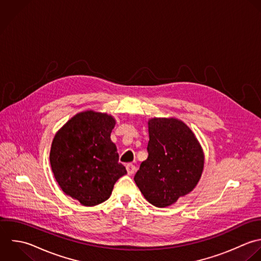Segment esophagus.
<instances>
[{
  "label": "esophagus",
  "mask_w": 261,
  "mask_h": 261,
  "mask_svg": "<svg viewBox=\"0 0 261 261\" xmlns=\"http://www.w3.org/2000/svg\"><path fill=\"white\" fill-rule=\"evenodd\" d=\"M126 170H127V173H128V175H133L134 173H135V171H136V168H135V166L134 165H132V164H127L126 165Z\"/></svg>",
  "instance_id": "1"
}]
</instances>
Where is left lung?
<instances>
[{
  "label": "left lung",
  "instance_id": "obj_1",
  "mask_svg": "<svg viewBox=\"0 0 261 261\" xmlns=\"http://www.w3.org/2000/svg\"><path fill=\"white\" fill-rule=\"evenodd\" d=\"M148 133V158L141 163L134 181L149 203L166 207L195 188L204 155L194 133L178 119H150Z\"/></svg>",
  "mask_w": 261,
  "mask_h": 261
}]
</instances>
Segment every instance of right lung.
<instances>
[{
	"instance_id": "1",
	"label": "right lung",
	"mask_w": 261,
	"mask_h": 261,
	"mask_svg": "<svg viewBox=\"0 0 261 261\" xmlns=\"http://www.w3.org/2000/svg\"><path fill=\"white\" fill-rule=\"evenodd\" d=\"M115 125L112 116L86 111L71 118L54 137L49 162L56 181L82 205L109 199L115 183L127 174L111 140Z\"/></svg>"
}]
</instances>
